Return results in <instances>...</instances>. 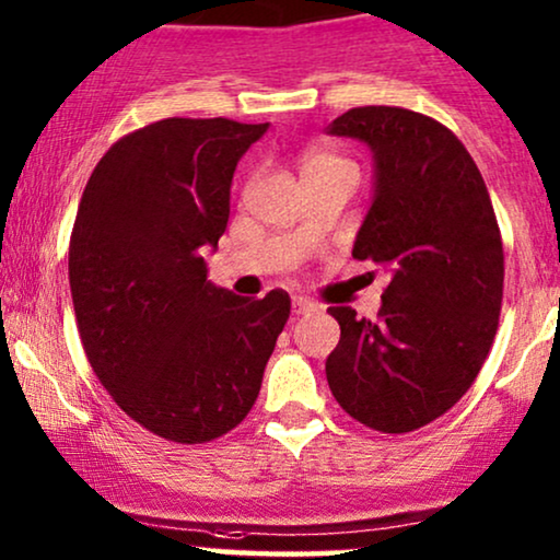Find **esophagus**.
<instances>
[{
    "mask_svg": "<svg viewBox=\"0 0 560 560\" xmlns=\"http://www.w3.org/2000/svg\"><path fill=\"white\" fill-rule=\"evenodd\" d=\"M317 304L314 301L304 299V295H295L293 299V314H308V312H317Z\"/></svg>",
    "mask_w": 560,
    "mask_h": 560,
    "instance_id": "34e87169",
    "label": "esophagus"
}]
</instances>
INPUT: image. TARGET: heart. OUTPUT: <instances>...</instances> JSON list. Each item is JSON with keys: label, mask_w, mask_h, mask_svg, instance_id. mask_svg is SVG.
Listing matches in <instances>:
<instances>
[{"label": "heart", "mask_w": 560, "mask_h": 560, "mask_svg": "<svg viewBox=\"0 0 560 560\" xmlns=\"http://www.w3.org/2000/svg\"><path fill=\"white\" fill-rule=\"evenodd\" d=\"M335 164H348V162H346V160H340V156L327 154V151H308L306 160H304V173H308V170L335 167Z\"/></svg>", "instance_id": "1"}]
</instances>
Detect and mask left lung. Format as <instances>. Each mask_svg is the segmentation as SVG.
Segmentation results:
<instances>
[{
	"instance_id": "1",
	"label": "left lung",
	"mask_w": 560,
	"mask_h": 560,
	"mask_svg": "<svg viewBox=\"0 0 560 560\" xmlns=\"http://www.w3.org/2000/svg\"><path fill=\"white\" fill-rule=\"evenodd\" d=\"M374 154V199L353 259L390 272L377 319L330 306L335 400L372 430H419L462 400L498 332L503 241L482 173L453 130L404 107H353L330 125Z\"/></svg>"
}]
</instances>
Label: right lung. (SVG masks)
<instances>
[{"instance_id": "1", "label": "right lung", "mask_w": 560, "mask_h": 560, "mask_svg": "<svg viewBox=\"0 0 560 560\" xmlns=\"http://www.w3.org/2000/svg\"><path fill=\"white\" fill-rule=\"evenodd\" d=\"M265 125L167 117L122 136L91 173L70 235V293L89 364L120 409L183 445L238 427L291 314L207 280L235 164Z\"/></svg>"}]
</instances>
